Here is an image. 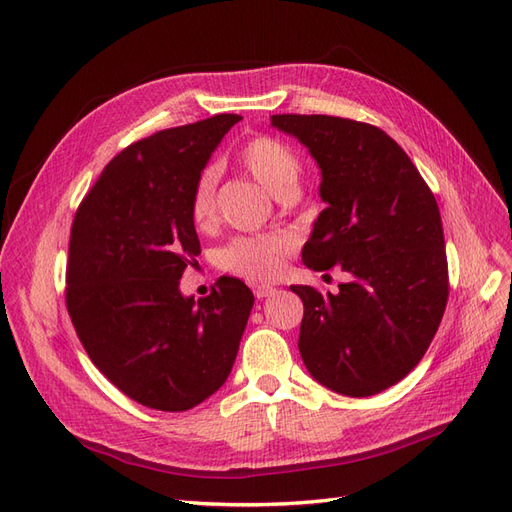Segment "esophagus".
Here are the masks:
<instances>
[{
  "mask_svg": "<svg viewBox=\"0 0 512 512\" xmlns=\"http://www.w3.org/2000/svg\"><path fill=\"white\" fill-rule=\"evenodd\" d=\"M254 294H256V299H267V297H273L275 288L273 286H256Z\"/></svg>",
  "mask_w": 512,
  "mask_h": 512,
  "instance_id": "1",
  "label": "esophagus"
}]
</instances>
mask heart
I'll return each mask as SVG.
<instances>
[{
  "instance_id": "heart-1",
  "label": "heart",
  "mask_w": 512,
  "mask_h": 512,
  "mask_svg": "<svg viewBox=\"0 0 512 512\" xmlns=\"http://www.w3.org/2000/svg\"><path fill=\"white\" fill-rule=\"evenodd\" d=\"M239 164L245 173L258 181L275 198H290L299 190L301 158L290 145L271 136H258L247 143L239 153ZM215 170L207 168L198 175L190 213L196 224H207L215 209ZM290 254V241L284 235H271L262 239H237L222 252V267L247 277L254 282H269L284 271L286 256Z\"/></svg>"
}]
</instances>
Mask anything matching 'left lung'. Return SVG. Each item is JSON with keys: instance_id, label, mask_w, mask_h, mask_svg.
Returning <instances> with one entry per match:
<instances>
[{"instance_id": "8db88e82", "label": "left lung", "mask_w": 512, "mask_h": 512, "mask_svg": "<svg viewBox=\"0 0 512 512\" xmlns=\"http://www.w3.org/2000/svg\"><path fill=\"white\" fill-rule=\"evenodd\" d=\"M307 147L327 205L303 245L307 269L342 267L337 294L290 286L303 301L301 359L316 382L369 397L406 378L436 335L448 299L438 203L393 138L329 115H273Z\"/></svg>"}]
</instances>
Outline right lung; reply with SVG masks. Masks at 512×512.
Listing matches in <instances>:
<instances>
[{"label":"right lung","mask_w":512,"mask_h":512,"mask_svg":"<svg viewBox=\"0 0 512 512\" xmlns=\"http://www.w3.org/2000/svg\"><path fill=\"white\" fill-rule=\"evenodd\" d=\"M239 115L170 128L123 149L85 196L70 235L66 303L89 359L147 408L183 412L226 382L254 294L220 277L194 301L179 280L200 241L198 175Z\"/></svg>","instance_id":"obj_1"}]
</instances>
